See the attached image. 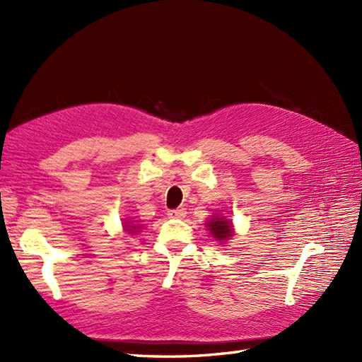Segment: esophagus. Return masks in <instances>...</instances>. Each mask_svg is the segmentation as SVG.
<instances>
[{
	"label": "esophagus",
	"instance_id": "esophagus-1",
	"mask_svg": "<svg viewBox=\"0 0 362 362\" xmlns=\"http://www.w3.org/2000/svg\"><path fill=\"white\" fill-rule=\"evenodd\" d=\"M168 214L173 218H182L187 214V211H185V208H177V210H170Z\"/></svg>",
	"mask_w": 362,
	"mask_h": 362
}]
</instances>
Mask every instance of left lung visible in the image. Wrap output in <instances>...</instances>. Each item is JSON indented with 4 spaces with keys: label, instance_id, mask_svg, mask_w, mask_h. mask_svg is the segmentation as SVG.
I'll use <instances>...</instances> for the list:
<instances>
[{
    "label": "left lung",
    "instance_id": "8db88e82",
    "mask_svg": "<svg viewBox=\"0 0 362 362\" xmlns=\"http://www.w3.org/2000/svg\"><path fill=\"white\" fill-rule=\"evenodd\" d=\"M206 228L217 242H226V240L229 237H233L234 234L231 221H228L223 216H214L211 221L206 223Z\"/></svg>",
    "mask_w": 362,
    "mask_h": 362
}]
</instances>
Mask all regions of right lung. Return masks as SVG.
<instances>
[{
  "mask_svg": "<svg viewBox=\"0 0 362 362\" xmlns=\"http://www.w3.org/2000/svg\"><path fill=\"white\" fill-rule=\"evenodd\" d=\"M124 228H125V231H127L128 234H134V233H137L139 229L141 228V225H136V222L127 221V222H124Z\"/></svg>",
  "mask_w": 362,
  "mask_h": 362,
  "instance_id": "obj_1",
  "label": "right lung"
}]
</instances>
